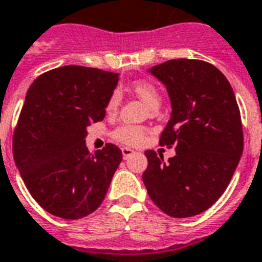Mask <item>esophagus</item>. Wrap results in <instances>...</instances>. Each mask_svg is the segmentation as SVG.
I'll return each mask as SVG.
<instances>
[{
	"mask_svg": "<svg viewBox=\"0 0 262 262\" xmlns=\"http://www.w3.org/2000/svg\"><path fill=\"white\" fill-rule=\"evenodd\" d=\"M122 154H123V159L126 160V159H128L129 156L133 155V154H134V149L127 148V147H123V148H122Z\"/></svg>",
	"mask_w": 262,
	"mask_h": 262,
	"instance_id": "esophagus-1",
	"label": "esophagus"
}]
</instances>
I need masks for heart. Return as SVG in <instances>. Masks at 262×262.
Listing matches in <instances>:
<instances>
[{
	"label": "heart",
	"instance_id": "heart-1",
	"mask_svg": "<svg viewBox=\"0 0 262 262\" xmlns=\"http://www.w3.org/2000/svg\"><path fill=\"white\" fill-rule=\"evenodd\" d=\"M133 91L140 98V99L147 104L151 111H156L162 103V95L158 87L148 80H136L133 83ZM122 100V94L119 90H114L110 95L108 102H107V111L113 113L118 108ZM146 129L139 126H131V124H122L114 131V139L123 144L128 146H138L144 139Z\"/></svg>",
	"mask_w": 262,
	"mask_h": 262
}]
</instances>
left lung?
<instances>
[{
  "instance_id": "obj_1",
  "label": "left lung",
  "mask_w": 262,
  "mask_h": 262,
  "mask_svg": "<svg viewBox=\"0 0 262 262\" xmlns=\"http://www.w3.org/2000/svg\"><path fill=\"white\" fill-rule=\"evenodd\" d=\"M168 91L171 119L160 146L175 147L164 162L152 149L143 183L151 200L171 217L207 211L231 182L244 148L236 97L224 74L199 59H171L148 69Z\"/></svg>"
}]
</instances>
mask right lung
I'll return each instance as SVG.
<instances>
[{"label": "right lung", "mask_w": 262, "mask_h": 262, "mask_svg": "<svg viewBox=\"0 0 262 262\" xmlns=\"http://www.w3.org/2000/svg\"><path fill=\"white\" fill-rule=\"evenodd\" d=\"M119 74L84 66L43 73L29 87L13 156L30 195L49 213L77 220L103 201L122 162L115 144L89 152L87 126L104 118Z\"/></svg>", "instance_id": "right-lung-1"}]
</instances>
